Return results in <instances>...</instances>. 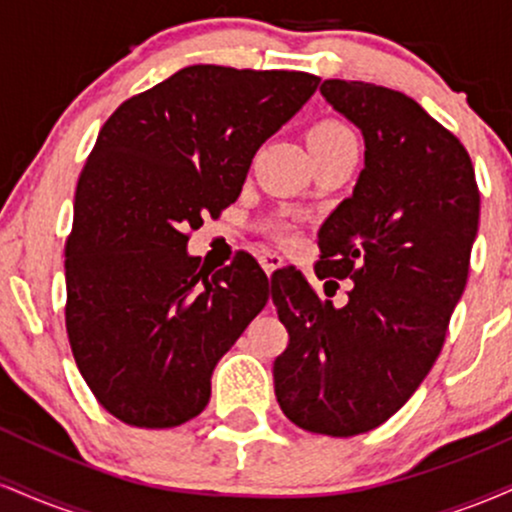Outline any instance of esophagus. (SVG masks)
Returning <instances> with one entry per match:
<instances>
[{"label": "esophagus", "instance_id": "1", "mask_svg": "<svg viewBox=\"0 0 512 512\" xmlns=\"http://www.w3.org/2000/svg\"><path fill=\"white\" fill-rule=\"evenodd\" d=\"M260 262H262L264 272H267V274H272V272H276V269L281 267V264H284V257H281V255H276V252H262Z\"/></svg>", "mask_w": 512, "mask_h": 512}]
</instances>
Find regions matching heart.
I'll return each mask as SVG.
<instances>
[{
	"label": "heart",
	"mask_w": 512,
	"mask_h": 512,
	"mask_svg": "<svg viewBox=\"0 0 512 512\" xmlns=\"http://www.w3.org/2000/svg\"><path fill=\"white\" fill-rule=\"evenodd\" d=\"M344 144H354V134L349 132V127L342 125L339 120H332V117L315 122V125L308 129V149L313 156L339 149V146ZM279 233H284V228H279Z\"/></svg>",
	"instance_id": "obj_1"
}]
</instances>
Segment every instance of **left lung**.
<instances>
[{
  "mask_svg": "<svg viewBox=\"0 0 512 512\" xmlns=\"http://www.w3.org/2000/svg\"><path fill=\"white\" fill-rule=\"evenodd\" d=\"M322 98L363 134L354 195L317 233L320 279H351L320 301L298 272L272 296L289 346L274 392L296 426L349 438L385 424L424 383L467 284L479 190L460 139L414 98L327 79Z\"/></svg>",
  "mask_w": 512,
  "mask_h": 512,
  "instance_id": "obj_1",
  "label": "left lung"
}]
</instances>
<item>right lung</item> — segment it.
Instances as JSON below:
<instances>
[{
	"mask_svg": "<svg viewBox=\"0 0 512 512\" xmlns=\"http://www.w3.org/2000/svg\"><path fill=\"white\" fill-rule=\"evenodd\" d=\"M305 72L195 64L108 117L81 170L67 240V334L115 419L173 428L211 397V373L269 301L252 257L216 274L187 231L243 190L257 149L313 96Z\"/></svg>",
	"mask_w": 512,
	"mask_h": 512,
	"instance_id": "obj_1",
	"label": "right lung"
}]
</instances>
